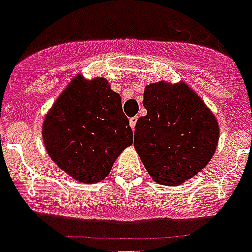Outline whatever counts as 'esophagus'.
Returning <instances> with one entry per match:
<instances>
[{
    "label": "esophagus",
    "mask_w": 252,
    "mask_h": 252,
    "mask_svg": "<svg viewBox=\"0 0 252 252\" xmlns=\"http://www.w3.org/2000/svg\"><path fill=\"white\" fill-rule=\"evenodd\" d=\"M137 120H138V118H137V116H133V118H130L129 119V124H130V128H132V129H134V128H136Z\"/></svg>",
    "instance_id": "obj_1"
}]
</instances>
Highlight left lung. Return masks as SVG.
<instances>
[{
	"instance_id": "obj_1",
	"label": "left lung",
	"mask_w": 252,
	"mask_h": 252,
	"mask_svg": "<svg viewBox=\"0 0 252 252\" xmlns=\"http://www.w3.org/2000/svg\"><path fill=\"white\" fill-rule=\"evenodd\" d=\"M147 115L137 120L134 149L160 185L175 186L208 165L219 141V124L201 97L185 82L145 87Z\"/></svg>"
}]
</instances>
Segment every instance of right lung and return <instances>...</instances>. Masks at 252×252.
<instances>
[{
    "label": "right lung",
    "instance_id": "obj_1",
    "mask_svg": "<svg viewBox=\"0 0 252 252\" xmlns=\"http://www.w3.org/2000/svg\"><path fill=\"white\" fill-rule=\"evenodd\" d=\"M46 151L67 175L82 183H98L133 143L122 97L105 78L77 74L48 110L42 124Z\"/></svg>",
    "mask_w": 252,
    "mask_h": 252
}]
</instances>
